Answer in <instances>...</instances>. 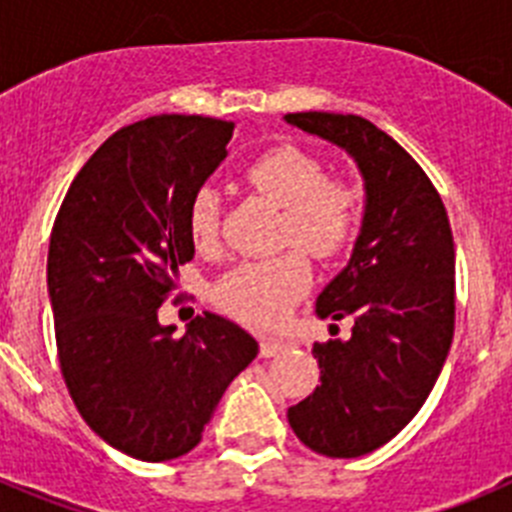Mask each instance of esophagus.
<instances>
[{"label": "esophagus", "mask_w": 512, "mask_h": 512, "mask_svg": "<svg viewBox=\"0 0 512 512\" xmlns=\"http://www.w3.org/2000/svg\"><path fill=\"white\" fill-rule=\"evenodd\" d=\"M289 346H292L289 341H279V338H264V341H261V356H264V359H271V356H277V354H282V351H287Z\"/></svg>", "instance_id": "34e87169"}]
</instances>
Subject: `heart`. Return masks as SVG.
I'll list each match as a JSON object with an SVG mask.
<instances>
[{
    "mask_svg": "<svg viewBox=\"0 0 512 512\" xmlns=\"http://www.w3.org/2000/svg\"><path fill=\"white\" fill-rule=\"evenodd\" d=\"M246 179L266 200L287 212L284 241L297 243L315 259H336L359 230V189L343 179H325L312 153L277 146L246 166ZM189 238L197 248H212L220 235V194L212 187L194 192L187 212ZM312 282L302 253L292 251L266 261H246L228 271L215 287L217 305L241 323L274 328L284 323Z\"/></svg>",
    "mask_w": 512,
    "mask_h": 512,
    "instance_id": "heart-1",
    "label": "heart"
}]
</instances>
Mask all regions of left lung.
Instances as JSON below:
<instances>
[{
	"label": "left lung",
	"mask_w": 512,
	"mask_h": 512,
	"mask_svg": "<svg viewBox=\"0 0 512 512\" xmlns=\"http://www.w3.org/2000/svg\"><path fill=\"white\" fill-rule=\"evenodd\" d=\"M284 120L343 148L364 179V217L351 259L315 302L318 318H354L351 338L312 346L320 384L287 410L307 449L356 459L415 418L449 356L454 235L431 179L377 125L333 112H295Z\"/></svg>",
	"instance_id": "8db88e82"
}]
</instances>
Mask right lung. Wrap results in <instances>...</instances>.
Instances as JSON below:
<instances>
[{"label":"right lung","instance_id":"obj_1","mask_svg":"<svg viewBox=\"0 0 512 512\" xmlns=\"http://www.w3.org/2000/svg\"><path fill=\"white\" fill-rule=\"evenodd\" d=\"M233 122L156 115L117 130L71 182L48 248L61 372L81 418L140 461L202 441L217 402L259 343L220 315L182 338L158 323L179 266L194 259L187 212L228 156Z\"/></svg>","mask_w":512,"mask_h":512}]
</instances>
